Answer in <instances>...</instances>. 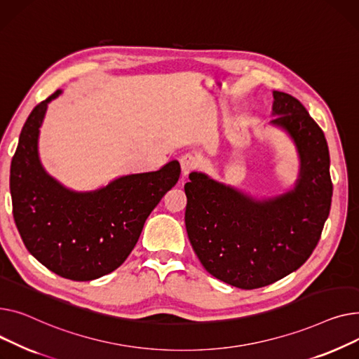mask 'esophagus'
Returning a JSON list of instances; mask_svg holds the SVG:
<instances>
[{
	"label": "esophagus",
	"instance_id": "1",
	"mask_svg": "<svg viewBox=\"0 0 359 359\" xmlns=\"http://www.w3.org/2000/svg\"><path fill=\"white\" fill-rule=\"evenodd\" d=\"M180 162H181L182 177H187L189 172H193L197 168V161L191 155H184Z\"/></svg>",
	"mask_w": 359,
	"mask_h": 359
}]
</instances>
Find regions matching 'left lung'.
Returning <instances> with one entry per match:
<instances>
[{
    "label": "left lung",
    "mask_w": 359,
    "mask_h": 359,
    "mask_svg": "<svg viewBox=\"0 0 359 359\" xmlns=\"http://www.w3.org/2000/svg\"><path fill=\"white\" fill-rule=\"evenodd\" d=\"M272 95L269 124L287 133L300 161L294 185L258 198L194 171L184 187L185 227L196 255L213 277L243 290L299 269L320 239L332 203L325 133L297 98L281 91Z\"/></svg>",
    "instance_id": "1"
}]
</instances>
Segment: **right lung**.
Segmentation results:
<instances>
[{
	"label": "right lung",
	"mask_w": 359,
	"mask_h": 359,
	"mask_svg": "<svg viewBox=\"0 0 359 359\" xmlns=\"http://www.w3.org/2000/svg\"><path fill=\"white\" fill-rule=\"evenodd\" d=\"M33 109L11 161L13 216L27 250L57 276L91 281L117 269L133 250L143 224L181 174L178 161L161 170L121 175L93 191H75L43 168L39 135L48 104Z\"/></svg>",
	"instance_id": "right-lung-1"
}]
</instances>
